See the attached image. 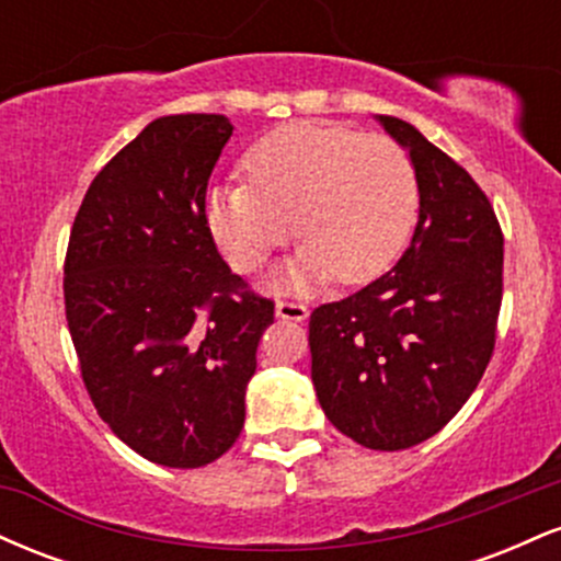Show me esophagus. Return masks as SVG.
I'll list each match as a JSON object with an SVG mask.
<instances>
[{"instance_id": "1", "label": "esophagus", "mask_w": 561, "mask_h": 561, "mask_svg": "<svg viewBox=\"0 0 561 561\" xmlns=\"http://www.w3.org/2000/svg\"><path fill=\"white\" fill-rule=\"evenodd\" d=\"M276 317L285 321H306L308 306L306 302H295V300H279L276 302Z\"/></svg>"}]
</instances>
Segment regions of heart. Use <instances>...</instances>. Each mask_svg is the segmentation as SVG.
Returning a JSON list of instances; mask_svg holds the SVG:
<instances>
[{
    "instance_id": "1",
    "label": "heart",
    "mask_w": 561,
    "mask_h": 561,
    "mask_svg": "<svg viewBox=\"0 0 561 561\" xmlns=\"http://www.w3.org/2000/svg\"><path fill=\"white\" fill-rule=\"evenodd\" d=\"M242 169L248 182L214 186L205 216L237 272L261 268L295 227L302 244L274 274L276 289L375 279L414 229V163L382 134L298 121L255 141Z\"/></svg>"
}]
</instances>
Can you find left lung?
Wrapping results in <instances>:
<instances>
[{
    "label": "left lung",
    "mask_w": 561,
    "mask_h": 561,
    "mask_svg": "<svg viewBox=\"0 0 561 561\" xmlns=\"http://www.w3.org/2000/svg\"><path fill=\"white\" fill-rule=\"evenodd\" d=\"M416 171L420 218L401 261L308 321L311 379L340 433L401 450L440 433L493 356L504 234L485 192L414 126L377 115Z\"/></svg>",
    "instance_id": "1"
}]
</instances>
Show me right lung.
Wrapping results in <instances>:
<instances>
[{"label":"right lung","instance_id":"obj_1","mask_svg":"<svg viewBox=\"0 0 561 561\" xmlns=\"http://www.w3.org/2000/svg\"><path fill=\"white\" fill-rule=\"evenodd\" d=\"M227 115H163L89 184L66 253V319L96 414L147 461L234 446L274 302L218 253L205 192Z\"/></svg>","mask_w":561,"mask_h":561}]
</instances>
